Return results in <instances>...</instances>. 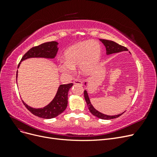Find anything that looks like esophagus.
Masks as SVG:
<instances>
[{
	"mask_svg": "<svg viewBox=\"0 0 157 157\" xmlns=\"http://www.w3.org/2000/svg\"><path fill=\"white\" fill-rule=\"evenodd\" d=\"M73 83L75 84H78V85H82V82L78 80H75L73 81Z\"/></svg>",
	"mask_w": 157,
	"mask_h": 157,
	"instance_id": "34e87169",
	"label": "esophagus"
}]
</instances>
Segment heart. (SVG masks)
Wrapping results in <instances>:
<instances>
[{"label": "heart", "mask_w": 157, "mask_h": 157, "mask_svg": "<svg viewBox=\"0 0 157 157\" xmlns=\"http://www.w3.org/2000/svg\"><path fill=\"white\" fill-rule=\"evenodd\" d=\"M101 47L95 41H84L70 46L64 52V59L60 61L61 73L70 76L79 66V71L84 76L94 73L100 62Z\"/></svg>", "instance_id": "heart-1"}]
</instances>
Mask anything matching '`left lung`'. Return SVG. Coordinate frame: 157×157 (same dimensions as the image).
<instances>
[{
	"label": "left lung",
	"mask_w": 157,
	"mask_h": 157,
	"mask_svg": "<svg viewBox=\"0 0 157 157\" xmlns=\"http://www.w3.org/2000/svg\"><path fill=\"white\" fill-rule=\"evenodd\" d=\"M102 43L104 44V46H105L106 48V54L107 55H110L113 54H115V53H118V52H121L123 51H128V50L124 46H122L120 44H117V42L112 41V40H105V39H99ZM85 85H86V82H85ZM84 96L85 100H86V102L87 103V105L88 107V109L90 112L95 117H96L99 118H101V119L103 120H110V119H113V118H118V117H120L122 115L123 113L124 112H123L122 113L119 114V115H105V114H103L100 113L99 111H97L96 109H95L93 105H92L91 102H90V98L88 96V94L86 90H84Z\"/></svg>",
	"instance_id": "1"
}]
</instances>
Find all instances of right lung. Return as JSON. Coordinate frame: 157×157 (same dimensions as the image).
<instances>
[{"label": "right lung", "instance_id": "obj_1", "mask_svg": "<svg viewBox=\"0 0 157 157\" xmlns=\"http://www.w3.org/2000/svg\"><path fill=\"white\" fill-rule=\"evenodd\" d=\"M58 42L56 41H52L45 42L37 46L33 47L25 55L22 57L20 63L18 65V67L20 66L21 61L27 59L31 58H44L48 59H54L57 52L58 51ZM17 77V71L16 74V78ZM73 83H69L67 84H61L58 88V91L56 94L54 98L52 101L44 107L43 108H33L23 101V104L26 108L33 115L42 118L50 119L56 117L62 113L67 106V96L69 89L73 86Z\"/></svg>", "mask_w": 157, "mask_h": 157}]
</instances>
